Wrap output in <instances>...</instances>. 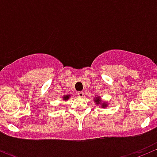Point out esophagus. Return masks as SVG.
Here are the masks:
<instances>
[{
	"label": "esophagus",
	"instance_id": "obj_1",
	"mask_svg": "<svg viewBox=\"0 0 157 157\" xmlns=\"http://www.w3.org/2000/svg\"><path fill=\"white\" fill-rule=\"evenodd\" d=\"M78 97L81 98H84V96H85V93L84 92H78Z\"/></svg>",
	"mask_w": 157,
	"mask_h": 157
}]
</instances>
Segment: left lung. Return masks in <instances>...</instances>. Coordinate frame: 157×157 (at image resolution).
<instances>
[{
	"mask_svg": "<svg viewBox=\"0 0 157 157\" xmlns=\"http://www.w3.org/2000/svg\"><path fill=\"white\" fill-rule=\"evenodd\" d=\"M94 101L96 105H99V106H101V108H103V109L108 107V103L105 102V101H103V102H102V101H101V97H99V96H95L94 98Z\"/></svg>",
	"mask_w": 157,
	"mask_h": 157,
	"instance_id": "obj_1",
	"label": "left lung"
}]
</instances>
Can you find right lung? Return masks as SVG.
Returning <instances> with one entry per match:
<instances>
[{
  "mask_svg": "<svg viewBox=\"0 0 157 157\" xmlns=\"http://www.w3.org/2000/svg\"><path fill=\"white\" fill-rule=\"evenodd\" d=\"M71 98V95H69V94H67V95H63V97H62V98H63V101H67V100L69 99V98Z\"/></svg>",
  "mask_w": 157,
  "mask_h": 157,
  "instance_id": "add662e5",
  "label": "right lung"
}]
</instances>
